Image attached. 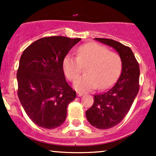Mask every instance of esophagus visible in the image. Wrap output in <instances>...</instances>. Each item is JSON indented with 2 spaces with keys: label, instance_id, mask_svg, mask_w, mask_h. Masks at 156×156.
<instances>
[{
  "label": "esophagus",
  "instance_id": "esophagus-1",
  "mask_svg": "<svg viewBox=\"0 0 156 156\" xmlns=\"http://www.w3.org/2000/svg\"><path fill=\"white\" fill-rule=\"evenodd\" d=\"M83 93L82 92H77V96L78 97H81L82 95H83Z\"/></svg>",
  "mask_w": 156,
  "mask_h": 156
}]
</instances>
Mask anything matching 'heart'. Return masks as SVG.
Segmentation results:
<instances>
[{
  "label": "heart",
  "instance_id": "b5f03b06",
  "mask_svg": "<svg viewBox=\"0 0 156 156\" xmlns=\"http://www.w3.org/2000/svg\"><path fill=\"white\" fill-rule=\"evenodd\" d=\"M64 74L69 80H76L86 67V76L74 82V87L80 92H89L98 87L106 89L114 83L122 69L119 55L109 52L106 48L97 43H88L77 51V58L67 55L62 63Z\"/></svg>",
  "mask_w": 156,
  "mask_h": 156
}]
</instances>
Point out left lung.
<instances>
[{"label":"left lung","instance_id":"left-lung-1","mask_svg":"<svg viewBox=\"0 0 156 156\" xmlns=\"http://www.w3.org/2000/svg\"><path fill=\"white\" fill-rule=\"evenodd\" d=\"M114 48L122 61L117 83L106 92L94 96V103L86 112L87 120L98 129H108L119 124L129 112L139 89V66L129 47L110 39L94 38Z\"/></svg>","mask_w":156,"mask_h":156}]
</instances>
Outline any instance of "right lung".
Masks as SVG:
<instances>
[{
	"label": "right lung",
	"mask_w": 156,
	"mask_h": 156,
	"mask_svg": "<svg viewBox=\"0 0 156 156\" xmlns=\"http://www.w3.org/2000/svg\"><path fill=\"white\" fill-rule=\"evenodd\" d=\"M81 39L44 37L23 51L19 62L17 94L25 112L41 128L54 129L65 121L76 92L66 81L64 57Z\"/></svg>",
	"instance_id": "obj_1"
}]
</instances>
